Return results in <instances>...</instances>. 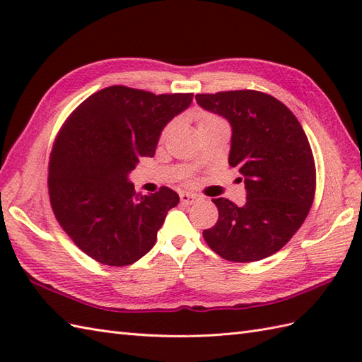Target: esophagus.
Masks as SVG:
<instances>
[{
    "instance_id": "obj_1",
    "label": "esophagus",
    "mask_w": 362,
    "mask_h": 362,
    "mask_svg": "<svg viewBox=\"0 0 362 362\" xmlns=\"http://www.w3.org/2000/svg\"><path fill=\"white\" fill-rule=\"evenodd\" d=\"M180 201H182V204H185V205H193L194 202H197V196L187 193V191H183V193H180Z\"/></svg>"
}]
</instances>
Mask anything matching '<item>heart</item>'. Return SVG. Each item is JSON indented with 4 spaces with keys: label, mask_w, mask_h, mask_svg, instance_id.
Returning a JSON list of instances; mask_svg holds the SVG:
<instances>
[{
    "label": "heart",
    "mask_w": 362,
    "mask_h": 362,
    "mask_svg": "<svg viewBox=\"0 0 362 362\" xmlns=\"http://www.w3.org/2000/svg\"><path fill=\"white\" fill-rule=\"evenodd\" d=\"M213 119H218V118H216V117H213V115H202L201 119H199V126H201V124H205V122L213 121Z\"/></svg>",
    "instance_id": "heart-1"
}]
</instances>
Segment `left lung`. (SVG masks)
Listing matches in <instances>:
<instances>
[{"label":"left lung","mask_w":362,"mask_h":362,"mask_svg":"<svg viewBox=\"0 0 362 362\" xmlns=\"http://www.w3.org/2000/svg\"><path fill=\"white\" fill-rule=\"evenodd\" d=\"M196 101L232 126L228 163L247 191L243 206L213 199L219 218L204 230V240L235 263L271 257L294 236L314 201L316 165L308 138L286 105L261 91L205 93Z\"/></svg>","instance_id":"1"}]
</instances>
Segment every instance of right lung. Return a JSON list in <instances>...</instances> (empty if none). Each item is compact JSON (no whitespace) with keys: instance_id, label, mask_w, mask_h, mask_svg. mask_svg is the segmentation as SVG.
Returning a JSON list of instances; mask_svg holds the SVG:
<instances>
[{"instance_id":"1","label":"right lung","mask_w":362,"mask_h":362,"mask_svg":"<svg viewBox=\"0 0 362 362\" xmlns=\"http://www.w3.org/2000/svg\"><path fill=\"white\" fill-rule=\"evenodd\" d=\"M191 101L193 93L113 86L87 98L59 130L48 174L52 211L98 263L121 267L144 257L179 204L168 187L136 194L127 175L141 157H153L161 130Z\"/></svg>"}]
</instances>
